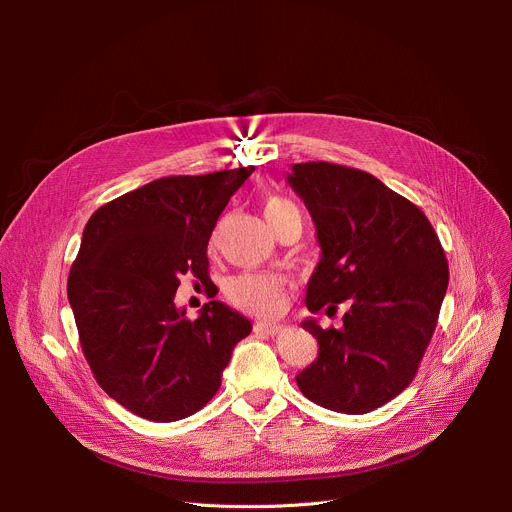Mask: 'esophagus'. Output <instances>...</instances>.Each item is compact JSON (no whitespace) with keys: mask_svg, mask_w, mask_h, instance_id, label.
Listing matches in <instances>:
<instances>
[{"mask_svg":"<svg viewBox=\"0 0 512 512\" xmlns=\"http://www.w3.org/2000/svg\"><path fill=\"white\" fill-rule=\"evenodd\" d=\"M282 328L276 324H263V321H257L255 324V334H265V336H276L280 334Z\"/></svg>","mask_w":512,"mask_h":512,"instance_id":"34e87169","label":"esophagus"}]
</instances>
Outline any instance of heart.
Here are the masks:
<instances>
[{
  "label": "heart",
  "instance_id": "b5f03b06",
  "mask_svg": "<svg viewBox=\"0 0 512 512\" xmlns=\"http://www.w3.org/2000/svg\"><path fill=\"white\" fill-rule=\"evenodd\" d=\"M297 211L288 199L274 197L265 203V218L272 222L284 213ZM284 282L278 276H267V274H245L238 276L228 284V297L230 301L251 313L263 315V317H274L280 313L284 303Z\"/></svg>",
  "mask_w": 512,
  "mask_h": 512
}]
</instances>
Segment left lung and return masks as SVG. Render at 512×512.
I'll return each mask as SVG.
<instances>
[{
  "label": "left lung",
  "instance_id": "1",
  "mask_svg": "<svg viewBox=\"0 0 512 512\" xmlns=\"http://www.w3.org/2000/svg\"><path fill=\"white\" fill-rule=\"evenodd\" d=\"M309 209L321 257L307 284V309L336 313L342 328H303L317 359L297 375L315 405L363 415L405 390L434 336L448 288L444 249L425 213L375 176L328 161L286 174Z\"/></svg>",
  "mask_w": 512,
  "mask_h": 512
}]
</instances>
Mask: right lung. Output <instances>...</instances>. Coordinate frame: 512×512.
Masks as SVG:
<instances>
[{"label": "right lung", "mask_w": 512, "mask_h": 512, "mask_svg": "<svg viewBox=\"0 0 512 512\" xmlns=\"http://www.w3.org/2000/svg\"><path fill=\"white\" fill-rule=\"evenodd\" d=\"M255 168L153 180L99 207L70 267L68 301L97 384L130 413L178 421L218 392L251 321L220 301L176 307L180 276L207 274L215 222Z\"/></svg>", "instance_id": "1"}]
</instances>
